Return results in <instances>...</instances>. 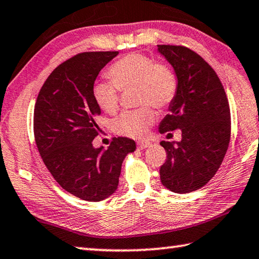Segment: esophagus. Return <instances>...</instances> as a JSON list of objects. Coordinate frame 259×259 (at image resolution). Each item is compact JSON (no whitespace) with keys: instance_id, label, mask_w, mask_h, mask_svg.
Instances as JSON below:
<instances>
[{"instance_id":"obj_1","label":"esophagus","mask_w":259,"mask_h":259,"mask_svg":"<svg viewBox=\"0 0 259 259\" xmlns=\"http://www.w3.org/2000/svg\"><path fill=\"white\" fill-rule=\"evenodd\" d=\"M150 144H151V143L149 142V141H141V142L138 143V148L141 149V150H143V149L150 147Z\"/></svg>"}]
</instances>
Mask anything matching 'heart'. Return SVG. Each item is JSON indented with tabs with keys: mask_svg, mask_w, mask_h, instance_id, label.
<instances>
[{
	"mask_svg": "<svg viewBox=\"0 0 259 259\" xmlns=\"http://www.w3.org/2000/svg\"><path fill=\"white\" fill-rule=\"evenodd\" d=\"M107 76L110 81H98L93 97L102 111L115 113L119 108V90L135 88L140 104H152L164 109L173 102L178 92V77L166 63L141 53H130L110 66ZM155 120V112L149 106L122 112L112 121V130L120 137L141 139Z\"/></svg>",
	"mask_w": 259,
	"mask_h": 259,
	"instance_id": "1",
	"label": "heart"
}]
</instances>
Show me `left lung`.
<instances>
[{
  "label": "left lung",
  "instance_id": "1",
  "mask_svg": "<svg viewBox=\"0 0 259 259\" xmlns=\"http://www.w3.org/2000/svg\"><path fill=\"white\" fill-rule=\"evenodd\" d=\"M158 52L178 77V92L159 132H182L180 142H160L167 152L160 181L170 191L189 193L209 182L228 151L229 101L219 76L199 54L180 45H158Z\"/></svg>",
  "mask_w": 259,
  "mask_h": 259
}]
</instances>
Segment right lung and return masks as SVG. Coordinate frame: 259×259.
I'll return each mask as SVG.
<instances>
[{
	"label": "right lung",
	"instance_id": "add662e5",
	"mask_svg": "<svg viewBox=\"0 0 259 259\" xmlns=\"http://www.w3.org/2000/svg\"><path fill=\"white\" fill-rule=\"evenodd\" d=\"M117 51L83 52L54 69L40 89L34 109V137L53 179L86 201H101L116 191L121 164L137 146L115 138L107 150L93 147L101 109L93 97L99 72Z\"/></svg>",
	"mask_w": 259,
	"mask_h": 259
}]
</instances>
